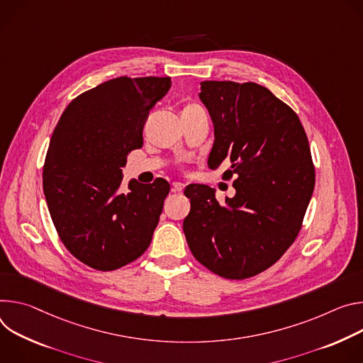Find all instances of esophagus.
<instances>
[{
  "instance_id": "34e87169",
  "label": "esophagus",
  "mask_w": 363,
  "mask_h": 363,
  "mask_svg": "<svg viewBox=\"0 0 363 363\" xmlns=\"http://www.w3.org/2000/svg\"><path fill=\"white\" fill-rule=\"evenodd\" d=\"M183 190H184V184L183 183H179V182L173 183V186H172V191L173 193H182Z\"/></svg>"
}]
</instances>
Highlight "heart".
I'll return each instance as SVG.
<instances>
[{
    "mask_svg": "<svg viewBox=\"0 0 363 363\" xmlns=\"http://www.w3.org/2000/svg\"><path fill=\"white\" fill-rule=\"evenodd\" d=\"M202 108H200L197 104H193V102H189L183 106L182 109V113H190V112H196V111H200Z\"/></svg>",
    "mask_w": 363,
    "mask_h": 363,
    "instance_id": "heart-1",
    "label": "heart"
}]
</instances>
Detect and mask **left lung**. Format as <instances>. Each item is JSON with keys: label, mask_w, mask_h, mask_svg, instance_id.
I'll return each instance as SVG.
<instances>
[{"label": "left lung", "mask_w": 363, "mask_h": 363, "mask_svg": "<svg viewBox=\"0 0 363 363\" xmlns=\"http://www.w3.org/2000/svg\"><path fill=\"white\" fill-rule=\"evenodd\" d=\"M200 99L213 125L209 167L229 161L223 177L236 194L219 205L215 190L191 184L183 230L193 257L229 278L254 277L296 240L314 190L310 145L298 115L267 88L205 80Z\"/></svg>", "instance_id": "1"}]
</instances>
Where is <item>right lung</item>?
I'll list each match as a JSON object with an SVG mask.
<instances>
[{
    "label": "right lung",
    "mask_w": 363,
    "mask_h": 363,
    "mask_svg": "<svg viewBox=\"0 0 363 363\" xmlns=\"http://www.w3.org/2000/svg\"><path fill=\"white\" fill-rule=\"evenodd\" d=\"M170 77H116L76 96L53 131L43 190L57 235L85 265L113 271L148 248L170 184L135 180L121 190L127 155L143 147L150 109Z\"/></svg>",
    "instance_id": "obj_1"
}]
</instances>
